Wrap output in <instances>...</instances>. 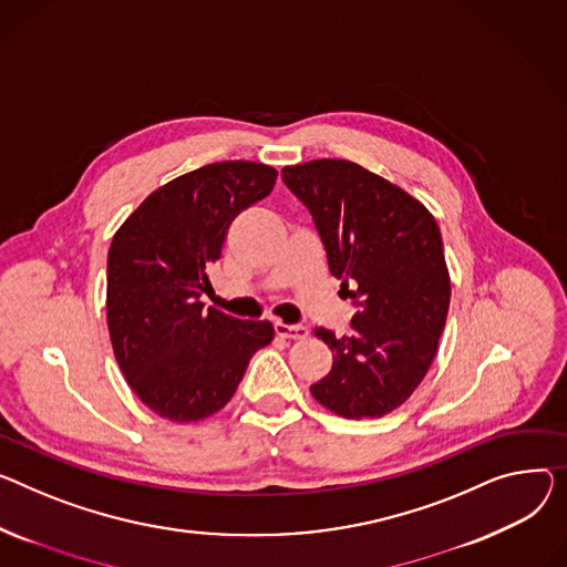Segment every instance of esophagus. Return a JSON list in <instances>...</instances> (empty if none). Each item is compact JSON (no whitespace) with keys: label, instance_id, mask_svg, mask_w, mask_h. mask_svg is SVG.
<instances>
[{"label":"esophagus","instance_id":"34e87169","mask_svg":"<svg viewBox=\"0 0 567 567\" xmlns=\"http://www.w3.org/2000/svg\"><path fill=\"white\" fill-rule=\"evenodd\" d=\"M276 334L282 339H306L308 337V328L306 326H289V323H280L276 321Z\"/></svg>","mask_w":567,"mask_h":567}]
</instances>
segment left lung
Segmentation results:
<instances>
[{
    "instance_id": "left-lung-1",
    "label": "left lung",
    "mask_w": 567,
    "mask_h": 567,
    "mask_svg": "<svg viewBox=\"0 0 567 567\" xmlns=\"http://www.w3.org/2000/svg\"><path fill=\"white\" fill-rule=\"evenodd\" d=\"M282 179L310 209L330 274L358 306L351 334L315 330L332 369L312 396L347 420L383 417L424 381L446 323L451 280L437 223L401 186L347 159L285 166Z\"/></svg>"
}]
</instances>
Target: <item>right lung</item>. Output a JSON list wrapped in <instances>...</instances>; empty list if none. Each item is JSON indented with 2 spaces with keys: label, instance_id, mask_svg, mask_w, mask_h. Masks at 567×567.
Masks as SVG:
<instances>
[{
  "label": "right lung",
  "instance_id": "obj_1",
  "mask_svg": "<svg viewBox=\"0 0 567 567\" xmlns=\"http://www.w3.org/2000/svg\"><path fill=\"white\" fill-rule=\"evenodd\" d=\"M278 171L218 162L150 194L113 235L106 259V323L134 394L164 420L186 424L228 403L250 358L271 344L269 321L203 310L209 271L230 223L267 198Z\"/></svg>",
  "mask_w": 567,
  "mask_h": 567
}]
</instances>
